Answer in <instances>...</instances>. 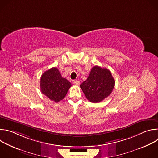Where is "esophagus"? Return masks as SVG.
Listing matches in <instances>:
<instances>
[{
  "label": "esophagus",
  "mask_w": 158,
  "mask_h": 158,
  "mask_svg": "<svg viewBox=\"0 0 158 158\" xmlns=\"http://www.w3.org/2000/svg\"><path fill=\"white\" fill-rule=\"evenodd\" d=\"M73 84H74V85H79L80 82L77 80H73Z\"/></svg>",
  "instance_id": "1"
}]
</instances>
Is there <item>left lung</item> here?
<instances>
[{"instance_id":"left-lung-1","label":"left lung","mask_w":158,"mask_h":158,"mask_svg":"<svg viewBox=\"0 0 158 158\" xmlns=\"http://www.w3.org/2000/svg\"><path fill=\"white\" fill-rule=\"evenodd\" d=\"M115 85V81L110 71L96 65L91 69L87 80L80 87L86 98L91 102L97 103L108 97Z\"/></svg>"}]
</instances>
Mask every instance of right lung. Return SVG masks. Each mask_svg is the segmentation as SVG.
Instances as JSON below:
<instances>
[{"mask_svg": "<svg viewBox=\"0 0 158 158\" xmlns=\"http://www.w3.org/2000/svg\"><path fill=\"white\" fill-rule=\"evenodd\" d=\"M71 85L69 81L62 77L57 67H52L45 71L40 78L42 93L56 102L65 98Z\"/></svg>", "mask_w": 158, "mask_h": 158, "instance_id": "obj_1", "label": "right lung"}]
</instances>
